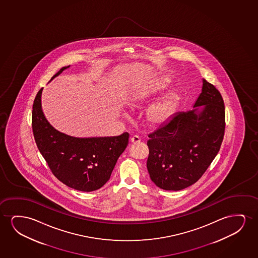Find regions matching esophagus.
Instances as JSON below:
<instances>
[{"label": "esophagus", "mask_w": 258, "mask_h": 258, "mask_svg": "<svg viewBox=\"0 0 258 258\" xmlns=\"http://www.w3.org/2000/svg\"><path fill=\"white\" fill-rule=\"evenodd\" d=\"M131 141L132 144H138V143H140L141 139H140L138 136H133V137L131 138Z\"/></svg>", "instance_id": "esophagus-1"}]
</instances>
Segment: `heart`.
<instances>
[{
	"label": "heart",
	"mask_w": 258,
	"mask_h": 258,
	"mask_svg": "<svg viewBox=\"0 0 258 258\" xmlns=\"http://www.w3.org/2000/svg\"><path fill=\"white\" fill-rule=\"evenodd\" d=\"M166 85V81L159 82L154 85V87L152 88V92H158L159 90L164 88ZM173 106H174V100L173 97H166V99H162L161 101H159L152 106V109L149 112V120L152 123L155 125L162 124L172 114Z\"/></svg>",
	"instance_id": "b5f03b06"
}]
</instances>
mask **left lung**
<instances>
[{"instance_id": "left-lung-1", "label": "left lung", "mask_w": 258, "mask_h": 258, "mask_svg": "<svg viewBox=\"0 0 258 258\" xmlns=\"http://www.w3.org/2000/svg\"><path fill=\"white\" fill-rule=\"evenodd\" d=\"M202 106L199 110L197 106ZM194 108L179 112L149 134L147 169L156 186L180 190L197 182L222 144L226 113L222 96L203 79Z\"/></svg>"}]
</instances>
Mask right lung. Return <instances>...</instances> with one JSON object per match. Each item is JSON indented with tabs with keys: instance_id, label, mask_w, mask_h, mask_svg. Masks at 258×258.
<instances>
[{
	"instance_id": "1",
	"label": "right lung",
	"mask_w": 258,
	"mask_h": 258,
	"mask_svg": "<svg viewBox=\"0 0 258 258\" xmlns=\"http://www.w3.org/2000/svg\"><path fill=\"white\" fill-rule=\"evenodd\" d=\"M63 67L51 78L60 75ZM42 88L32 106V132L39 152L51 172L62 183L77 190L91 192L106 183L117 159L128 143L127 132L118 137L78 138L50 125L41 109Z\"/></svg>"
}]
</instances>
